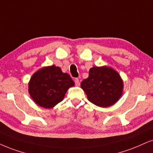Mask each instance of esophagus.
<instances>
[{"label": "esophagus", "mask_w": 153, "mask_h": 153, "mask_svg": "<svg viewBox=\"0 0 153 153\" xmlns=\"http://www.w3.org/2000/svg\"><path fill=\"white\" fill-rule=\"evenodd\" d=\"M74 82H75V85H76V86H79L80 85V82H79V79H77V78L75 79Z\"/></svg>", "instance_id": "esophagus-1"}]
</instances>
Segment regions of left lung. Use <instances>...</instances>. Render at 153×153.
<instances>
[{"label":"left lung","mask_w":153,"mask_h":153,"mask_svg":"<svg viewBox=\"0 0 153 153\" xmlns=\"http://www.w3.org/2000/svg\"><path fill=\"white\" fill-rule=\"evenodd\" d=\"M81 88L90 102L106 108L116 103L121 97L123 82L113 68L107 66L94 67L90 69L88 78L81 83Z\"/></svg>","instance_id":"obj_1"}]
</instances>
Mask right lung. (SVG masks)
<instances>
[{
  "instance_id": "1",
  "label": "right lung",
  "mask_w": 153,
  "mask_h": 153,
  "mask_svg": "<svg viewBox=\"0 0 153 153\" xmlns=\"http://www.w3.org/2000/svg\"><path fill=\"white\" fill-rule=\"evenodd\" d=\"M74 82L55 65L42 67L31 76L28 91L34 101L45 108H52L64 99Z\"/></svg>"
}]
</instances>
